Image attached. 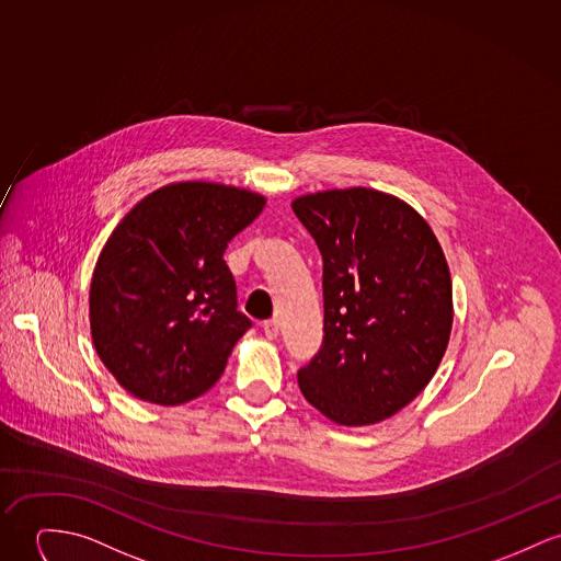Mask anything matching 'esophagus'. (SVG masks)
<instances>
[{"label": "esophagus", "instance_id": "esophagus-1", "mask_svg": "<svg viewBox=\"0 0 561 561\" xmlns=\"http://www.w3.org/2000/svg\"><path fill=\"white\" fill-rule=\"evenodd\" d=\"M262 331H264V337H266V340H275V337L279 335V322H277L275 318H271V320H266V322L262 324Z\"/></svg>", "mask_w": 561, "mask_h": 561}]
</instances>
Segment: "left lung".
<instances>
[{
    "label": "left lung",
    "instance_id": "left-lung-1",
    "mask_svg": "<svg viewBox=\"0 0 561 561\" xmlns=\"http://www.w3.org/2000/svg\"><path fill=\"white\" fill-rule=\"evenodd\" d=\"M322 254L324 337L299 369L302 397L327 419L380 423L408 405L446 352L453 284L430 224L367 187L293 203Z\"/></svg>",
    "mask_w": 561,
    "mask_h": 561
}]
</instances>
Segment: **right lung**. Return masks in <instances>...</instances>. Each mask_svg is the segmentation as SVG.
I'll use <instances>...</instances> for the list:
<instances>
[{
    "label": "right lung",
    "instance_id": "1",
    "mask_svg": "<svg viewBox=\"0 0 561 561\" xmlns=\"http://www.w3.org/2000/svg\"><path fill=\"white\" fill-rule=\"evenodd\" d=\"M264 198L185 181L142 198L108 237L91 279L98 356L134 397L179 405L207 392L252 320L224 260Z\"/></svg>",
    "mask_w": 561,
    "mask_h": 561
}]
</instances>
